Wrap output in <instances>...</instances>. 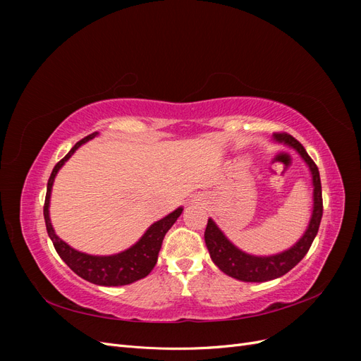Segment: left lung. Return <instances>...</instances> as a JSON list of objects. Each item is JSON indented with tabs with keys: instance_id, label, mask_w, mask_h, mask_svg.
<instances>
[{
	"instance_id": "obj_1",
	"label": "left lung",
	"mask_w": 361,
	"mask_h": 361,
	"mask_svg": "<svg viewBox=\"0 0 361 361\" xmlns=\"http://www.w3.org/2000/svg\"><path fill=\"white\" fill-rule=\"evenodd\" d=\"M272 141L283 146L293 149L305 162L312 174L313 185V207L312 215L307 224V228L302 236L288 250L277 255L269 256H256L250 255L238 248L231 239H228L216 223L209 218L204 231V243L214 264L220 268L224 274L241 281H269L285 276L298 262L307 255V251L313 243L314 236L318 235V228L322 218V190L319 170L316 167L313 159L302 147L298 140H295L289 134H274Z\"/></svg>"
}]
</instances>
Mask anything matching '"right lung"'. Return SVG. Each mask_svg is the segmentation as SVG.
Instances as JSON below:
<instances>
[{
	"mask_svg": "<svg viewBox=\"0 0 361 361\" xmlns=\"http://www.w3.org/2000/svg\"><path fill=\"white\" fill-rule=\"evenodd\" d=\"M99 133H93L89 137L82 138L78 141L71 150L69 154L64 157L57 166L54 167L47 188V197H45V206H43V215H45L47 231L51 238V241L56 247L59 256L66 262V265L78 274L81 279L94 283L99 286H125L130 285L137 280L145 279L150 274V271L154 269L158 260L159 250L162 245V239L166 233L170 231V227L176 223L178 218L180 216L183 207H178L171 214L166 215L157 223L152 224L147 231L143 233L138 241L130 245L129 248L120 251V253L110 255V256H94L87 255L82 251L75 250L68 243H64L61 238L57 236L56 231H54L51 218H49V203H51V191L54 180H56L57 173L60 169L66 164V161L75 154L76 149H80L87 141L94 138Z\"/></svg>",
	"mask_w": 361,
	"mask_h": 361,
	"instance_id": "obj_1",
	"label": "right lung"
}]
</instances>
